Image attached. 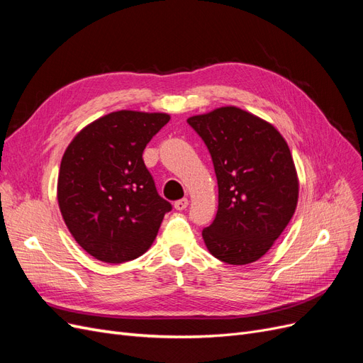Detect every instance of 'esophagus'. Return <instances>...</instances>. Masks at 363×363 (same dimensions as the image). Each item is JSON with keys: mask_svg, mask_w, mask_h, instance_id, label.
Wrapping results in <instances>:
<instances>
[{"mask_svg": "<svg viewBox=\"0 0 363 363\" xmlns=\"http://www.w3.org/2000/svg\"><path fill=\"white\" fill-rule=\"evenodd\" d=\"M188 204H189L188 199H182V200H177L174 203V207L177 208V211H184V208L188 207Z\"/></svg>", "mask_w": 363, "mask_h": 363, "instance_id": "obj_1", "label": "esophagus"}]
</instances>
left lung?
Segmentation results:
<instances>
[{"mask_svg": "<svg viewBox=\"0 0 363 363\" xmlns=\"http://www.w3.org/2000/svg\"><path fill=\"white\" fill-rule=\"evenodd\" d=\"M218 180V212L203 228L207 250L228 265L256 262L291 221L298 179L286 140L267 121L238 107L192 116Z\"/></svg>", "mask_w": 363, "mask_h": 363, "instance_id": "left-lung-1", "label": "left lung"}]
</instances>
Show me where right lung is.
<instances>
[{
    "label": "right lung",
    "instance_id": "right-lung-1",
    "mask_svg": "<svg viewBox=\"0 0 363 363\" xmlns=\"http://www.w3.org/2000/svg\"><path fill=\"white\" fill-rule=\"evenodd\" d=\"M168 121L167 113H108L84 127L65 151L59 207L74 239L95 259L123 263L142 256L172 208L142 159Z\"/></svg>",
    "mask_w": 363,
    "mask_h": 363
}]
</instances>
